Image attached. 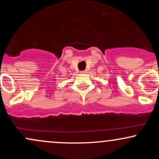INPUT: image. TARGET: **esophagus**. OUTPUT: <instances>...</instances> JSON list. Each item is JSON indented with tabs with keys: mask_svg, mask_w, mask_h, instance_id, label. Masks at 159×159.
Here are the masks:
<instances>
[{
	"mask_svg": "<svg viewBox=\"0 0 159 159\" xmlns=\"http://www.w3.org/2000/svg\"><path fill=\"white\" fill-rule=\"evenodd\" d=\"M87 70H84V71H81V73H83V74H84V73H87Z\"/></svg>",
	"mask_w": 159,
	"mask_h": 159,
	"instance_id": "1",
	"label": "esophagus"
}]
</instances>
